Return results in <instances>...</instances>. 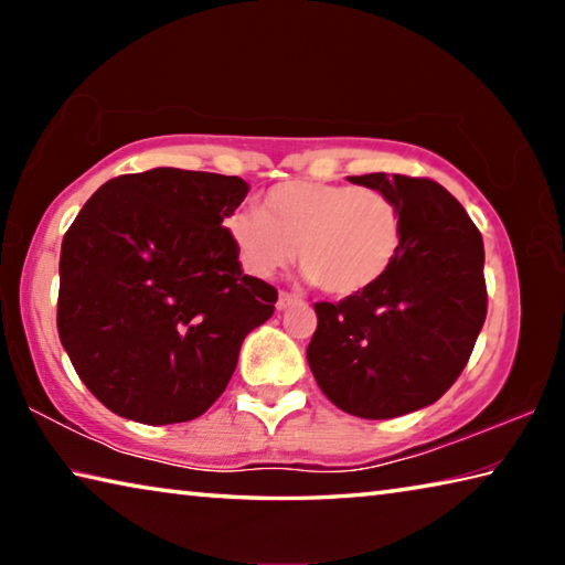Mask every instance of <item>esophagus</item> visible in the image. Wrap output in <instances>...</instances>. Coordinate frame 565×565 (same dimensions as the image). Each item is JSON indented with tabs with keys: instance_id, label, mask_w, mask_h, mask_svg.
<instances>
[{
	"instance_id": "obj_1",
	"label": "esophagus",
	"mask_w": 565,
	"mask_h": 565,
	"mask_svg": "<svg viewBox=\"0 0 565 565\" xmlns=\"http://www.w3.org/2000/svg\"><path fill=\"white\" fill-rule=\"evenodd\" d=\"M296 301H299V299H296L294 294H289V291H281V294H279V301H276V309L284 311V309H289V306H291V303H296Z\"/></svg>"
}]
</instances>
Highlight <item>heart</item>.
<instances>
[{
  "label": "heart",
  "instance_id": "b5f03b06",
  "mask_svg": "<svg viewBox=\"0 0 565 565\" xmlns=\"http://www.w3.org/2000/svg\"><path fill=\"white\" fill-rule=\"evenodd\" d=\"M224 226L246 271L269 276L296 248L301 271L341 299L384 279L404 242L401 209L386 191L333 181H284L262 209H236Z\"/></svg>",
  "mask_w": 565,
  "mask_h": 565
}]
</instances>
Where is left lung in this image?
Segmentation results:
<instances>
[{"label":"left lung","instance_id":"obj_1","mask_svg":"<svg viewBox=\"0 0 565 565\" xmlns=\"http://www.w3.org/2000/svg\"><path fill=\"white\" fill-rule=\"evenodd\" d=\"M349 181L394 199L404 242L376 286L313 303L319 323L306 359L333 406L396 418L441 398L471 359L489 306L483 238L431 179L379 171Z\"/></svg>","mask_w":565,"mask_h":565}]
</instances>
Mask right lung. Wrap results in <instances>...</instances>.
Here are the masks:
<instances>
[{
    "label": "right lung",
    "instance_id": "right-lung-1",
    "mask_svg": "<svg viewBox=\"0 0 565 565\" xmlns=\"http://www.w3.org/2000/svg\"><path fill=\"white\" fill-rule=\"evenodd\" d=\"M248 184L149 169L94 191L66 228L56 329L72 366L117 416H202L224 394L248 331L279 294L242 271L224 218Z\"/></svg>",
    "mask_w": 565,
    "mask_h": 565
}]
</instances>
